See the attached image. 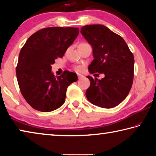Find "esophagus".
Here are the masks:
<instances>
[{
	"label": "esophagus",
	"mask_w": 156,
	"mask_h": 156,
	"mask_svg": "<svg viewBox=\"0 0 156 156\" xmlns=\"http://www.w3.org/2000/svg\"><path fill=\"white\" fill-rule=\"evenodd\" d=\"M84 77V76L80 74V73H78V79H80V78H83Z\"/></svg>",
	"instance_id": "esophagus-1"
}]
</instances>
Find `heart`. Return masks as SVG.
<instances>
[{
    "mask_svg": "<svg viewBox=\"0 0 156 156\" xmlns=\"http://www.w3.org/2000/svg\"><path fill=\"white\" fill-rule=\"evenodd\" d=\"M87 44V43H81L80 44ZM74 69L76 71H78V72H80V71L82 70V67H80V66H75Z\"/></svg>",
    "mask_w": 156,
    "mask_h": 156,
    "instance_id": "b5f03b06",
    "label": "heart"
}]
</instances>
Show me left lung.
Masks as SVG:
<instances>
[{"mask_svg":"<svg viewBox=\"0 0 156 156\" xmlns=\"http://www.w3.org/2000/svg\"><path fill=\"white\" fill-rule=\"evenodd\" d=\"M80 32L93 48L89 72L105 76L101 80L87 76L90 80L87 98L100 107H115L128 96L133 84V53L122 37L102 25L83 26Z\"/></svg>","mask_w":156,"mask_h":156,"instance_id":"left-lung-1","label":"left lung"}]
</instances>
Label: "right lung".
I'll return each instance as SVG.
<instances>
[{
	"label": "right lung",
	"instance_id": "1",
	"mask_svg": "<svg viewBox=\"0 0 156 156\" xmlns=\"http://www.w3.org/2000/svg\"><path fill=\"white\" fill-rule=\"evenodd\" d=\"M79 34L77 27H51L32 34L21 49L16 72L21 94L34 109L49 112L61 107L76 73L65 70L56 78L55 60L62 58Z\"/></svg>",
	"mask_w": 156,
	"mask_h": 156
}]
</instances>
